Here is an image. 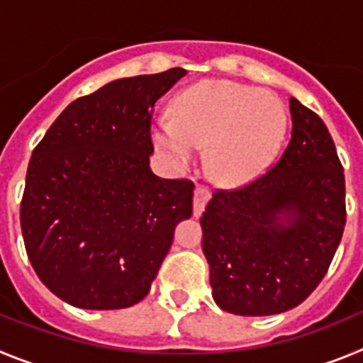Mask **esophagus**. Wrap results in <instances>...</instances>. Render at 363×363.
Returning a JSON list of instances; mask_svg holds the SVG:
<instances>
[{
    "label": "esophagus",
    "instance_id": "1",
    "mask_svg": "<svg viewBox=\"0 0 363 363\" xmlns=\"http://www.w3.org/2000/svg\"><path fill=\"white\" fill-rule=\"evenodd\" d=\"M209 200L211 192L205 187H201V185H198V187L194 189V198H192V214L196 218H200L201 213L205 211V205H207Z\"/></svg>",
    "mask_w": 363,
    "mask_h": 363
}]
</instances>
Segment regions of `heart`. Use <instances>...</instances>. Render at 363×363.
Segmentation results:
<instances>
[{"label": "heart", "mask_w": 363, "mask_h": 363, "mask_svg": "<svg viewBox=\"0 0 363 363\" xmlns=\"http://www.w3.org/2000/svg\"><path fill=\"white\" fill-rule=\"evenodd\" d=\"M287 133L284 104L267 91L205 79L172 104V120L152 125V142L174 169H187L207 147V169L221 185H243L274 162Z\"/></svg>", "instance_id": "1"}]
</instances>
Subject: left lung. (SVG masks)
Wrapping results in <instances>:
<instances>
[{
    "label": "left lung",
    "mask_w": 363,
    "mask_h": 363,
    "mask_svg": "<svg viewBox=\"0 0 363 363\" xmlns=\"http://www.w3.org/2000/svg\"><path fill=\"white\" fill-rule=\"evenodd\" d=\"M293 133L271 171L216 191L200 218L213 298L240 316H269L313 293L345 227V176L318 114L289 99Z\"/></svg>",
    "instance_id": "left-lung-1"
}]
</instances>
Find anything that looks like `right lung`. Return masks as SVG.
Masks as SVG:
<instances>
[{
	"mask_svg": "<svg viewBox=\"0 0 363 363\" xmlns=\"http://www.w3.org/2000/svg\"><path fill=\"white\" fill-rule=\"evenodd\" d=\"M185 69L111 82L57 116L32 152L21 233L50 293L79 309L149 294L174 227L192 214L189 179L150 171V112Z\"/></svg>",
	"mask_w": 363,
	"mask_h": 363,
	"instance_id": "1",
	"label": "right lung"
}]
</instances>
